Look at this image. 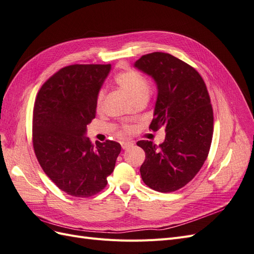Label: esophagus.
Listing matches in <instances>:
<instances>
[{"instance_id":"34e87169","label":"esophagus","mask_w":254,"mask_h":254,"mask_svg":"<svg viewBox=\"0 0 254 254\" xmlns=\"http://www.w3.org/2000/svg\"><path fill=\"white\" fill-rule=\"evenodd\" d=\"M121 146L124 150H127L130 146H133V142H129V141H122L121 142Z\"/></svg>"}]
</instances>
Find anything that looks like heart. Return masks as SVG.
Segmentation results:
<instances>
[{"mask_svg":"<svg viewBox=\"0 0 254 254\" xmlns=\"http://www.w3.org/2000/svg\"><path fill=\"white\" fill-rule=\"evenodd\" d=\"M116 83L125 89V91L133 98L135 101H138L140 99H148L149 93H150V84L149 81L146 80L144 76H142L140 72L136 70L129 69L122 71L116 76L115 78ZM104 91L101 89L98 94L97 98V108L100 109L101 105L104 100ZM132 129V127L126 126L125 127V132L127 133Z\"/></svg>","mask_w":254,"mask_h":254,"instance_id":"obj_1","label":"heart"}]
</instances>
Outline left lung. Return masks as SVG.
Wrapping results in <instances>:
<instances>
[{
    "instance_id": "left-lung-1",
    "label": "left lung",
    "mask_w": 254,
    "mask_h": 254,
    "mask_svg": "<svg viewBox=\"0 0 254 254\" xmlns=\"http://www.w3.org/2000/svg\"><path fill=\"white\" fill-rule=\"evenodd\" d=\"M134 67L157 86L152 130L165 128L161 144L140 140L145 152L143 183L158 192H173L191 182L207 159L213 135V111L202 78L189 64L166 53L142 56Z\"/></svg>"
}]
</instances>
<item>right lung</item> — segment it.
Returning a JSON list of instances; mask_svg holds the SVG:
<instances>
[{
    "label": "right lung",
    "instance_id": "obj_1",
    "mask_svg": "<svg viewBox=\"0 0 254 254\" xmlns=\"http://www.w3.org/2000/svg\"><path fill=\"white\" fill-rule=\"evenodd\" d=\"M111 64L63 67L40 88L34 106L32 142L44 173L63 192L89 197L104 189L121 145L85 136Z\"/></svg>",
    "mask_w": 254,
    "mask_h": 254
}]
</instances>
